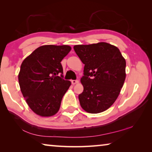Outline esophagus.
Here are the masks:
<instances>
[{
	"mask_svg": "<svg viewBox=\"0 0 152 152\" xmlns=\"http://www.w3.org/2000/svg\"><path fill=\"white\" fill-rule=\"evenodd\" d=\"M71 82H72V84L73 85H74V84H76L77 83H78V80H72Z\"/></svg>",
	"mask_w": 152,
	"mask_h": 152,
	"instance_id": "obj_1",
	"label": "esophagus"
}]
</instances>
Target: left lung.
Wrapping results in <instances>:
<instances>
[{
  "label": "left lung",
  "mask_w": 152,
  "mask_h": 152,
  "mask_svg": "<svg viewBox=\"0 0 152 152\" xmlns=\"http://www.w3.org/2000/svg\"><path fill=\"white\" fill-rule=\"evenodd\" d=\"M74 49L84 64L80 106L89 113L103 112L116 101L124 84L125 58L116 46L105 42L76 45Z\"/></svg>",
  "instance_id": "obj_1"
}]
</instances>
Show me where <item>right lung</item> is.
Here are the masks:
<instances>
[{"label": "right lung", "instance_id": "add662e5", "mask_svg": "<svg viewBox=\"0 0 152 152\" xmlns=\"http://www.w3.org/2000/svg\"><path fill=\"white\" fill-rule=\"evenodd\" d=\"M71 49L66 45H42L23 61L18 76L20 91L37 115L51 117L60 109L64 95L71 85L70 81L62 78L61 61Z\"/></svg>", "mask_w": 152, "mask_h": 152}]
</instances>
